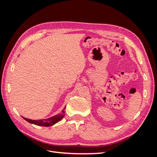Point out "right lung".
<instances>
[{"instance_id":"right-lung-1","label":"right lung","mask_w":157,"mask_h":157,"mask_svg":"<svg viewBox=\"0 0 157 157\" xmlns=\"http://www.w3.org/2000/svg\"><path fill=\"white\" fill-rule=\"evenodd\" d=\"M65 107L63 109V110L62 111V113L61 114H58V115H55L54 117H52L51 118H47V119H42V120H31V119H29V118H24L23 117L25 121H27V122H29V123H31V124H35L37 126H50L55 124L56 123H57L58 122H59V121H61L62 118L64 117V114H65Z\"/></svg>"}]
</instances>
